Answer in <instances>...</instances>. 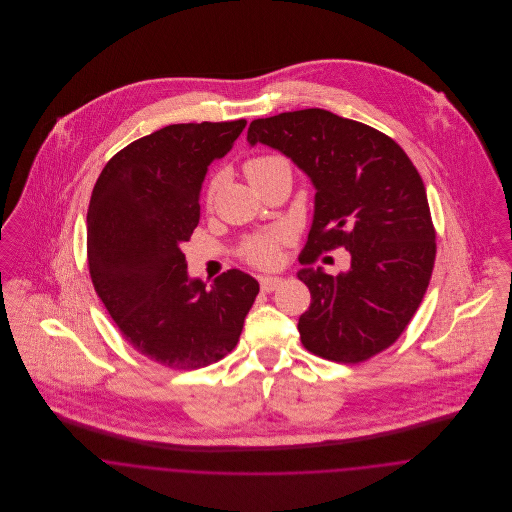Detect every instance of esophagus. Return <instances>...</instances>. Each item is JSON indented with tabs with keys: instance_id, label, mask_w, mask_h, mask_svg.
<instances>
[{
	"instance_id": "esophagus-1",
	"label": "esophagus",
	"mask_w": 512,
	"mask_h": 512,
	"mask_svg": "<svg viewBox=\"0 0 512 512\" xmlns=\"http://www.w3.org/2000/svg\"><path fill=\"white\" fill-rule=\"evenodd\" d=\"M282 282H284V278H278V276H274V278H260V288H262V292H274L276 288L282 286Z\"/></svg>"
}]
</instances>
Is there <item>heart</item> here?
<instances>
[{"instance_id": "heart-1", "label": "heart", "mask_w": 512, "mask_h": 512, "mask_svg": "<svg viewBox=\"0 0 512 512\" xmlns=\"http://www.w3.org/2000/svg\"><path fill=\"white\" fill-rule=\"evenodd\" d=\"M278 163H286L282 157L276 155H260V157H252L244 163V175L248 177V181H252L256 175H260L262 171L278 165ZM282 234L280 232H268V234H260L250 238L244 248H242V256L260 268H272L280 262V244H282Z\"/></svg>"}]
</instances>
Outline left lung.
Returning <instances> with one entry per match:
<instances>
[{"label":"left lung","instance_id":"8db88e82","mask_svg":"<svg viewBox=\"0 0 512 512\" xmlns=\"http://www.w3.org/2000/svg\"><path fill=\"white\" fill-rule=\"evenodd\" d=\"M246 140L290 157L315 187L297 272L311 292L297 323L303 347L353 365L388 349L420 307L436 260L426 187L410 157L378 130L321 108L254 120ZM337 245L352 252L347 273L310 266Z\"/></svg>","mask_w":512,"mask_h":512}]
</instances>
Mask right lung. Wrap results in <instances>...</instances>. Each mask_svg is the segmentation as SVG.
Masks as SVG:
<instances>
[{
  "label": "right lung",
  "mask_w": 512,
  "mask_h": 512,
  "mask_svg": "<svg viewBox=\"0 0 512 512\" xmlns=\"http://www.w3.org/2000/svg\"><path fill=\"white\" fill-rule=\"evenodd\" d=\"M246 120L171 124L118 151L88 205L94 290L124 339L149 361L193 370L230 353L258 282L228 270L211 288L187 272L181 250L201 219L209 165Z\"/></svg>",
  "instance_id": "right-lung-1"
}]
</instances>
